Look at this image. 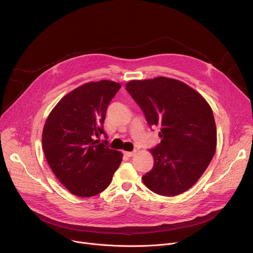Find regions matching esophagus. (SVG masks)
I'll use <instances>...</instances> for the list:
<instances>
[{
	"label": "esophagus",
	"mask_w": 253,
	"mask_h": 253,
	"mask_svg": "<svg viewBox=\"0 0 253 253\" xmlns=\"http://www.w3.org/2000/svg\"><path fill=\"white\" fill-rule=\"evenodd\" d=\"M124 154H125L126 156H128V157H132V156H134V154H135V151H133V152H130V151H125V152H124Z\"/></svg>",
	"instance_id": "1"
}]
</instances>
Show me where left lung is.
I'll use <instances>...</instances> for the list:
<instances>
[{
	"mask_svg": "<svg viewBox=\"0 0 253 253\" xmlns=\"http://www.w3.org/2000/svg\"><path fill=\"white\" fill-rule=\"evenodd\" d=\"M126 90L140 106L149 126L159 127V145L150 149L154 165L143 183L163 196L190 189L208 167L217 133L208 102L187 84L167 77L132 80Z\"/></svg>",
	"mask_w": 253,
	"mask_h": 253,
	"instance_id": "left-lung-1",
	"label": "left lung"
}]
</instances>
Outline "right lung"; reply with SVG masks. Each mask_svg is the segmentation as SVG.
I'll list each match as a JSON object with an SVG mask.
<instances>
[{
    "instance_id": "obj_1",
    "label": "right lung",
    "mask_w": 253,
    "mask_h": 253,
    "mask_svg": "<svg viewBox=\"0 0 253 253\" xmlns=\"http://www.w3.org/2000/svg\"><path fill=\"white\" fill-rule=\"evenodd\" d=\"M121 88L101 80L79 86L65 95L50 112L42 145L59 181L73 195L91 197L104 191L122 161V153L97 144L112 98Z\"/></svg>"
}]
</instances>
